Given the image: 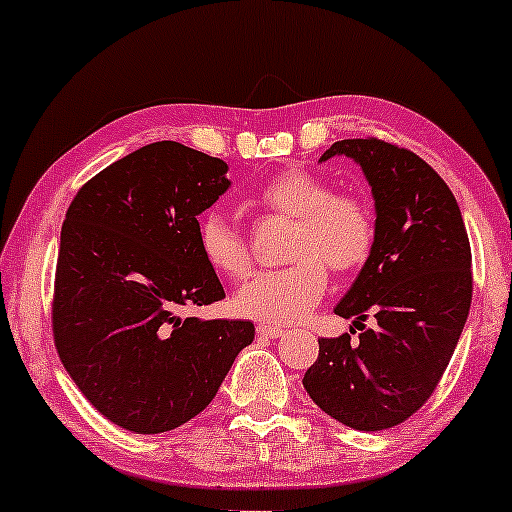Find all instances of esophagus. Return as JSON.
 <instances>
[{"label":"esophagus","instance_id":"34e87169","mask_svg":"<svg viewBox=\"0 0 512 512\" xmlns=\"http://www.w3.org/2000/svg\"><path fill=\"white\" fill-rule=\"evenodd\" d=\"M257 334H260V337H267V339H279V337H284V330H281V327H274V325H257Z\"/></svg>","mask_w":512,"mask_h":512}]
</instances>
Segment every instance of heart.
<instances>
[{
  "instance_id": "b5f03b06",
  "label": "heart",
  "mask_w": 512,
  "mask_h": 512,
  "mask_svg": "<svg viewBox=\"0 0 512 512\" xmlns=\"http://www.w3.org/2000/svg\"><path fill=\"white\" fill-rule=\"evenodd\" d=\"M257 202L272 214L293 219L286 260L291 267L262 272L233 298V310L267 325L301 322L320 303L332 272H358L375 248V211L363 197L334 192L322 175L291 168L274 175L257 192ZM199 248L216 272L228 279L250 274L252 257L243 231L228 216L209 211L197 226Z\"/></svg>"
}]
</instances>
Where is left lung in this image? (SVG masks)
<instances>
[{
	"instance_id": "left-lung-1",
	"label": "left lung",
	"mask_w": 512,
	"mask_h": 512,
	"mask_svg": "<svg viewBox=\"0 0 512 512\" xmlns=\"http://www.w3.org/2000/svg\"><path fill=\"white\" fill-rule=\"evenodd\" d=\"M334 156L366 175L378 236L334 308L361 334L320 339L303 387L339 424L383 431L419 411L448 368L472 303V250L457 199L424 158L380 139H342L320 161Z\"/></svg>"
}]
</instances>
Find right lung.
Returning a JSON list of instances; mask_svg holds the SVG:
<instances>
[{
  "mask_svg": "<svg viewBox=\"0 0 512 512\" xmlns=\"http://www.w3.org/2000/svg\"><path fill=\"white\" fill-rule=\"evenodd\" d=\"M221 158L154 142L76 192L62 223L52 332L64 368L105 419L173 431L209 407L255 339L248 320L182 317L226 293L197 216L231 187Z\"/></svg>",
  "mask_w": 512,
  "mask_h": 512,
  "instance_id": "add662e5",
  "label": "right lung"
}]
</instances>
